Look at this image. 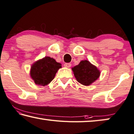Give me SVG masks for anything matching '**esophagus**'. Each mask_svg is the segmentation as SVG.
Returning a JSON list of instances; mask_svg holds the SVG:
<instances>
[{"label":"esophagus","instance_id":"obj_1","mask_svg":"<svg viewBox=\"0 0 134 134\" xmlns=\"http://www.w3.org/2000/svg\"><path fill=\"white\" fill-rule=\"evenodd\" d=\"M64 66L65 67H67V68H70L71 66V64H70V63H65V64H64Z\"/></svg>","mask_w":134,"mask_h":134}]
</instances>
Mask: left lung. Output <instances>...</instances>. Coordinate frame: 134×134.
Here are the masks:
<instances>
[{
	"label": "left lung",
	"instance_id": "8db88e82",
	"mask_svg": "<svg viewBox=\"0 0 134 134\" xmlns=\"http://www.w3.org/2000/svg\"><path fill=\"white\" fill-rule=\"evenodd\" d=\"M77 81L84 86H88L99 78L100 71L97 67L87 60H82L79 65L72 68Z\"/></svg>",
	"mask_w": 134,
	"mask_h": 134
}]
</instances>
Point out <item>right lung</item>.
<instances>
[{"instance_id":"obj_1","label":"right lung","mask_w":134,"mask_h":134,"mask_svg":"<svg viewBox=\"0 0 134 134\" xmlns=\"http://www.w3.org/2000/svg\"><path fill=\"white\" fill-rule=\"evenodd\" d=\"M62 68V64L54 59L45 57L33 63L30 69V77L35 84L44 86L54 79L58 70Z\"/></svg>"}]
</instances>
